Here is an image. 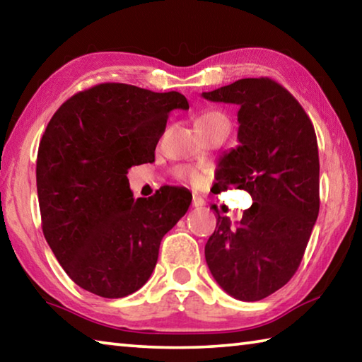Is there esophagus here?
I'll use <instances>...</instances> for the list:
<instances>
[{
  "mask_svg": "<svg viewBox=\"0 0 362 362\" xmlns=\"http://www.w3.org/2000/svg\"><path fill=\"white\" fill-rule=\"evenodd\" d=\"M193 207H203L204 204H206V201L201 198V196H198V194H194L193 196Z\"/></svg>",
  "mask_w": 362,
  "mask_h": 362,
  "instance_id": "34e87169",
  "label": "esophagus"
}]
</instances>
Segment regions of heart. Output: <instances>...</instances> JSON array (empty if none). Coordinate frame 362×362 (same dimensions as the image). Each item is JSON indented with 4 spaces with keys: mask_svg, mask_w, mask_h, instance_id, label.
<instances>
[{
    "mask_svg": "<svg viewBox=\"0 0 362 362\" xmlns=\"http://www.w3.org/2000/svg\"><path fill=\"white\" fill-rule=\"evenodd\" d=\"M216 126H228V119H226L225 115H222L220 112H206L198 118L199 129H209V127H216ZM177 175H179L180 179L189 180L192 183H194V185H198L201 182V175L188 169H179L177 170Z\"/></svg>",
    "mask_w": 362,
    "mask_h": 362,
    "instance_id": "heart-1",
    "label": "heart"
}]
</instances>
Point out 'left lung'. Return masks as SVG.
Masks as SVG:
<instances>
[{
  "mask_svg": "<svg viewBox=\"0 0 362 362\" xmlns=\"http://www.w3.org/2000/svg\"><path fill=\"white\" fill-rule=\"evenodd\" d=\"M201 95L240 107V145L220 159L214 188L246 189L254 201L236 225L217 216L204 247L206 263L226 293L257 302L289 283L316 223L315 127L289 90L269 78L238 79Z\"/></svg>",
  "mask_w": 362,
  "mask_h": 362,
  "instance_id": "8db88e82",
  "label": "left lung"
}]
</instances>
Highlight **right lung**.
Here are the masks:
<instances>
[{"mask_svg": "<svg viewBox=\"0 0 362 362\" xmlns=\"http://www.w3.org/2000/svg\"><path fill=\"white\" fill-rule=\"evenodd\" d=\"M175 108L188 110L175 90L103 83L70 97L49 121L36 159L42 233L84 291L105 298L139 291L156 267L163 236L188 211V189L134 199L126 177L155 161Z\"/></svg>", "mask_w": 362, "mask_h": 362, "instance_id": "obj_1", "label": "right lung"}]
</instances>
